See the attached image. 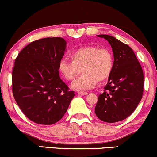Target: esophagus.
Returning <instances> with one entry per match:
<instances>
[{"instance_id":"obj_1","label":"esophagus","mask_w":157,"mask_h":157,"mask_svg":"<svg viewBox=\"0 0 157 157\" xmlns=\"http://www.w3.org/2000/svg\"><path fill=\"white\" fill-rule=\"evenodd\" d=\"M78 94H81V95H83V96H86L88 94V93L85 92V91H78Z\"/></svg>"}]
</instances>
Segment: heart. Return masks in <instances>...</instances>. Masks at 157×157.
<instances>
[{"instance_id": "obj_1", "label": "heart", "mask_w": 157, "mask_h": 157, "mask_svg": "<svg viewBox=\"0 0 157 157\" xmlns=\"http://www.w3.org/2000/svg\"><path fill=\"white\" fill-rule=\"evenodd\" d=\"M70 58L72 61L61 59L58 70L68 81L73 80L82 70L84 75L71 85L75 90H89L97 85V82L107 80L114 68V55L107 48H99L92 45L81 47L72 52Z\"/></svg>"}]
</instances>
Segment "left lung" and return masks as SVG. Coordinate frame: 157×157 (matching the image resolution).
Masks as SVG:
<instances>
[{"instance_id":"8db88e82","label":"left lung","mask_w":157,"mask_h":157,"mask_svg":"<svg viewBox=\"0 0 157 157\" xmlns=\"http://www.w3.org/2000/svg\"><path fill=\"white\" fill-rule=\"evenodd\" d=\"M112 48L114 68L105 90L99 95L95 114L104 122L123 121L136 110L142 98L144 74L134 52L109 35L100 34Z\"/></svg>"}]
</instances>
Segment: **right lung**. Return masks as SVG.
<instances>
[{
  "label": "right lung",
  "instance_id": "add662e5",
  "mask_svg": "<svg viewBox=\"0 0 157 157\" xmlns=\"http://www.w3.org/2000/svg\"><path fill=\"white\" fill-rule=\"evenodd\" d=\"M66 46L61 37L40 39L26 45L15 60L13 96L25 115L36 124L60 121L75 96L59 75Z\"/></svg>",
  "mask_w": 157,
  "mask_h": 157
}]
</instances>
